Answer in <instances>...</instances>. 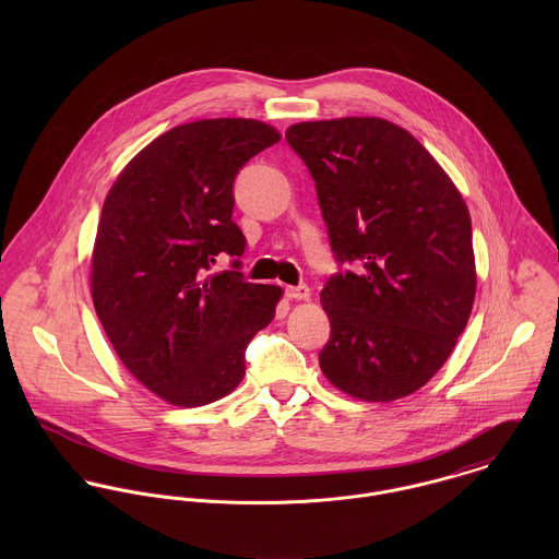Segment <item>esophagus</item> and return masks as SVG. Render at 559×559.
<instances>
[{
    "instance_id": "esophagus-1",
    "label": "esophagus",
    "mask_w": 559,
    "mask_h": 559,
    "mask_svg": "<svg viewBox=\"0 0 559 559\" xmlns=\"http://www.w3.org/2000/svg\"><path fill=\"white\" fill-rule=\"evenodd\" d=\"M286 297L288 299H297V301H308L310 299V288L306 284L286 286Z\"/></svg>"
}]
</instances>
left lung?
I'll return each instance as SVG.
<instances>
[{
	"label": "left lung",
	"mask_w": 559,
	"mask_h": 559,
	"mask_svg": "<svg viewBox=\"0 0 559 559\" xmlns=\"http://www.w3.org/2000/svg\"><path fill=\"white\" fill-rule=\"evenodd\" d=\"M286 140L317 182L344 266L320 293L331 324L320 370L353 399H404L448 361L474 308L467 204L432 155L383 118L299 122Z\"/></svg>",
	"instance_id": "obj_1"
}]
</instances>
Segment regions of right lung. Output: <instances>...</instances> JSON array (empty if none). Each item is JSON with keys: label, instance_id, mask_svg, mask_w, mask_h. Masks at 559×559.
<instances>
[{"label": "right lung", "instance_id": "1", "mask_svg": "<svg viewBox=\"0 0 559 559\" xmlns=\"http://www.w3.org/2000/svg\"><path fill=\"white\" fill-rule=\"evenodd\" d=\"M280 140L245 118L180 124L133 157L105 198L94 310L129 372L169 404L228 396L245 377L247 344L275 317L280 286L209 271L222 253L242 255L235 178Z\"/></svg>", "mask_w": 559, "mask_h": 559}]
</instances>
